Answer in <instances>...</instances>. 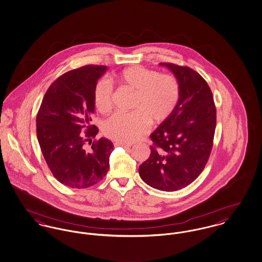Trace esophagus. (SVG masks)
<instances>
[{"instance_id": "obj_1", "label": "esophagus", "mask_w": 262, "mask_h": 262, "mask_svg": "<svg viewBox=\"0 0 262 262\" xmlns=\"http://www.w3.org/2000/svg\"><path fill=\"white\" fill-rule=\"evenodd\" d=\"M114 146L115 147H122V148H130L131 147V144H126V143H120V142H116L114 143Z\"/></svg>"}]
</instances>
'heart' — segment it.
<instances>
[{
    "instance_id": "obj_1",
    "label": "heart",
    "mask_w": 262,
    "mask_h": 262,
    "mask_svg": "<svg viewBox=\"0 0 262 262\" xmlns=\"http://www.w3.org/2000/svg\"><path fill=\"white\" fill-rule=\"evenodd\" d=\"M117 79L125 89L134 93L130 113H116L102 123V132L112 140L131 143L149 130L150 121L159 124L176 111L180 98V84L172 75L141 66L123 70ZM113 90L111 83L100 80L94 90V102L101 113L111 111Z\"/></svg>"
}]
</instances>
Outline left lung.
<instances>
[{"instance_id":"obj_1","label":"left lung","mask_w":262,"mask_h":262,"mask_svg":"<svg viewBox=\"0 0 262 262\" xmlns=\"http://www.w3.org/2000/svg\"><path fill=\"white\" fill-rule=\"evenodd\" d=\"M180 84L173 113L151 133V155L139 166L148 185L177 191L199 177L211 154L216 128V107L206 81L189 67L161 63Z\"/></svg>"}]
</instances>
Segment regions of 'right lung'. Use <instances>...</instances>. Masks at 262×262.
Wrapping results in <instances>:
<instances>
[{"mask_svg": "<svg viewBox=\"0 0 262 262\" xmlns=\"http://www.w3.org/2000/svg\"><path fill=\"white\" fill-rule=\"evenodd\" d=\"M106 70L88 65L63 74L47 90L36 116V135L46 164L55 179L70 188L91 187L110 168L111 141L100 138L90 151L83 147L98 133L90 121L95 113L94 90ZM83 128L87 130L83 133Z\"/></svg>", "mask_w": 262, "mask_h": 262, "instance_id": "obj_1", "label": "right lung"}]
</instances>
